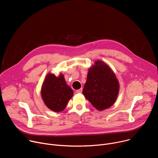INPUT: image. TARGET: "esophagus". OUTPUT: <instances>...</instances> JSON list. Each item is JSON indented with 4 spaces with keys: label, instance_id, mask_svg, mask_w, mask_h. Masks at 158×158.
<instances>
[{
    "label": "esophagus",
    "instance_id": "obj_1",
    "mask_svg": "<svg viewBox=\"0 0 158 158\" xmlns=\"http://www.w3.org/2000/svg\"><path fill=\"white\" fill-rule=\"evenodd\" d=\"M76 92L77 93H81L82 92V88H81V89H78V90H76Z\"/></svg>",
    "mask_w": 158,
    "mask_h": 158
}]
</instances>
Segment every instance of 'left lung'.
<instances>
[{"mask_svg":"<svg viewBox=\"0 0 158 158\" xmlns=\"http://www.w3.org/2000/svg\"><path fill=\"white\" fill-rule=\"evenodd\" d=\"M94 64L88 70L82 93L96 109L103 110L116 102L119 83L115 73L105 62L97 60Z\"/></svg>","mask_w":158,"mask_h":158,"instance_id":"obj_1","label":"left lung"}]
</instances>
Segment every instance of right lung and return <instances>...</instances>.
<instances>
[{
  "label": "right lung",
  "instance_id": "1",
  "mask_svg": "<svg viewBox=\"0 0 158 158\" xmlns=\"http://www.w3.org/2000/svg\"><path fill=\"white\" fill-rule=\"evenodd\" d=\"M73 89L66 84L64 75L49 73L41 87V96L46 106L54 112L63 110L73 96Z\"/></svg>",
  "mask_w": 158,
  "mask_h": 158
}]
</instances>
